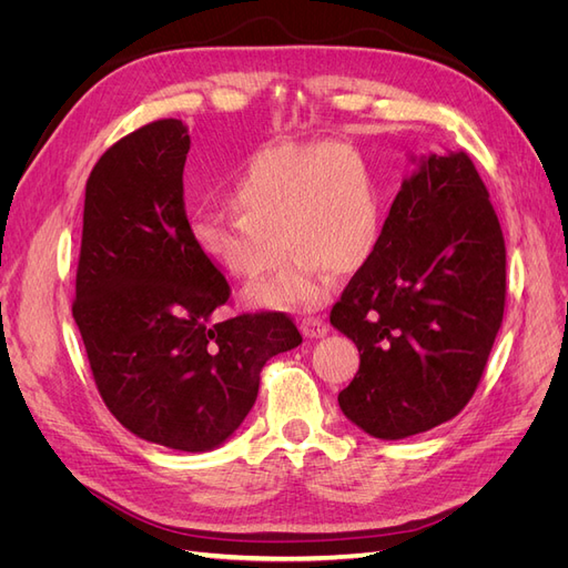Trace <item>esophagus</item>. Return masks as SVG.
Returning a JSON list of instances; mask_svg holds the SVG:
<instances>
[{"label": "esophagus", "instance_id": "esophagus-1", "mask_svg": "<svg viewBox=\"0 0 568 568\" xmlns=\"http://www.w3.org/2000/svg\"><path fill=\"white\" fill-rule=\"evenodd\" d=\"M301 332L305 338H322L326 332H329V326H326V322L322 317L307 315L301 320Z\"/></svg>", "mask_w": 568, "mask_h": 568}]
</instances>
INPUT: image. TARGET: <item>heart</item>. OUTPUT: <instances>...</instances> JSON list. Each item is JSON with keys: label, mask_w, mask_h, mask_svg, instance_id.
<instances>
[{"label": "heart", "mask_w": 568, "mask_h": 568, "mask_svg": "<svg viewBox=\"0 0 568 568\" xmlns=\"http://www.w3.org/2000/svg\"><path fill=\"white\" fill-rule=\"evenodd\" d=\"M232 213L192 220L201 253L234 280L255 282L296 257L253 301L274 307L315 305L324 272L363 267L379 239L382 211L367 170L338 144L267 146L239 170L227 194Z\"/></svg>", "instance_id": "1"}]
</instances>
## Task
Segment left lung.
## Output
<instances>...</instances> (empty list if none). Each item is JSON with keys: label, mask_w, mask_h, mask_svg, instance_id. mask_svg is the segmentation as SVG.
<instances>
[{"label": "left lung", "mask_w": 568, "mask_h": 568, "mask_svg": "<svg viewBox=\"0 0 568 568\" xmlns=\"http://www.w3.org/2000/svg\"><path fill=\"white\" fill-rule=\"evenodd\" d=\"M505 294V236L484 180L467 151L434 153L332 307L359 351L343 415L384 440L457 417L484 376Z\"/></svg>", "instance_id": "obj_1"}]
</instances>
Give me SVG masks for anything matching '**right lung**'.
Wrapping results in <instances>:
<instances>
[{
  "mask_svg": "<svg viewBox=\"0 0 568 568\" xmlns=\"http://www.w3.org/2000/svg\"><path fill=\"white\" fill-rule=\"evenodd\" d=\"M186 153L182 120L161 118L97 161L73 317L111 415L144 440L203 453L246 419L267 359L303 336L280 311L209 322L232 288L192 236Z\"/></svg>",
  "mask_w": 568,
  "mask_h": 568,
  "instance_id": "add662e5",
  "label": "right lung"
}]
</instances>
